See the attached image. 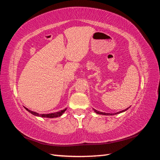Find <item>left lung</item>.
Here are the masks:
<instances>
[{"label":"left lung","instance_id":"left-lung-1","mask_svg":"<svg viewBox=\"0 0 160 160\" xmlns=\"http://www.w3.org/2000/svg\"><path fill=\"white\" fill-rule=\"evenodd\" d=\"M128 108H129V107H128ZM128 108H127V109L123 110V111H119V112H117V113H103V112H100V111H97V110H96V109H94V108H93V111H94L95 112H96V113L97 114L104 115H116V114L121 113H122V112H124V111H127Z\"/></svg>","mask_w":160,"mask_h":160}]
</instances>
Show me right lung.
Returning a JSON list of instances; mask_svg holds the SVG:
<instances>
[{"label":"right lung","mask_w":160,"mask_h":160,"mask_svg":"<svg viewBox=\"0 0 160 160\" xmlns=\"http://www.w3.org/2000/svg\"><path fill=\"white\" fill-rule=\"evenodd\" d=\"M25 109L29 111L30 113H32V115H35V116H37V117H42V118H58V117H60L61 115H62L64 112L65 111L67 110V108H64V109L63 110H61L60 111H58V112H55V113H49V114H40L38 113H36V112H34V111H32L31 110L28 109V108L25 107Z\"/></svg>","instance_id":"add662e5"}]
</instances>
